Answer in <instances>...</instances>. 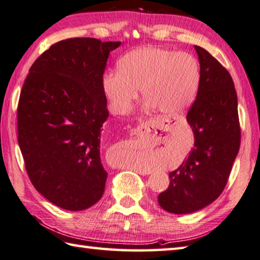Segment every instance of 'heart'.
Here are the masks:
<instances>
[{
  "label": "heart",
  "mask_w": 260,
  "mask_h": 260,
  "mask_svg": "<svg viewBox=\"0 0 260 260\" xmlns=\"http://www.w3.org/2000/svg\"><path fill=\"white\" fill-rule=\"evenodd\" d=\"M119 70H107L102 89L110 110L125 115L142 92L146 109L164 116L183 114L196 101L201 82L194 56L157 46L128 52L119 60Z\"/></svg>",
  "instance_id": "obj_1"
}]
</instances>
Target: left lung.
Returning <instances> with one entry per match:
<instances>
[{
    "label": "left lung",
    "mask_w": 260,
    "mask_h": 260,
    "mask_svg": "<svg viewBox=\"0 0 260 260\" xmlns=\"http://www.w3.org/2000/svg\"><path fill=\"white\" fill-rule=\"evenodd\" d=\"M194 49L201 82L186 116L194 146L181 166L169 173V186L158 196L164 210L178 215L205 208L220 196L241 139L232 77L209 52L197 45Z\"/></svg>",
    "instance_id": "left-lung-1"
}]
</instances>
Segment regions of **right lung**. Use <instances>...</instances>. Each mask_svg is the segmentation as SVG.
Masks as SVG:
<instances>
[{
  "mask_svg": "<svg viewBox=\"0 0 260 260\" xmlns=\"http://www.w3.org/2000/svg\"><path fill=\"white\" fill-rule=\"evenodd\" d=\"M120 44L91 37L58 42L32 63L23 83L19 148L32 185L62 209H87L105 192L101 127L109 111L102 76Z\"/></svg>",
  "mask_w": 260,
  "mask_h": 260,
  "instance_id": "obj_1",
  "label": "right lung"
}]
</instances>
